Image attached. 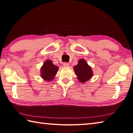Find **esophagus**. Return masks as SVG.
<instances>
[{
    "label": "esophagus",
    "instance_id": "1",
    "mask_svg": "<svg viewBox=\"0 0 133 133\" xmlns=\"http://www.w3.org/2000/svg\"><path fill=\"white\" fill-rule=\"evenodd\" d=\"M63 66L64 67H68V66H69V64L68 63H63Z\"/></svg>",
    "mask_w": 133,
    "mask_h": 133
}]
</instances>
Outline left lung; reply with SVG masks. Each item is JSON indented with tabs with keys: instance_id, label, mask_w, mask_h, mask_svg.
<instances>
[{
	"instance_id": "left-lung-1",
	"label": "left lung",
	"mask_w": 133,
	"mask_h": 133,
	"mask_svg": "<svg viewBox=\"0 0 133 133\" xmlns=\"http://www.w3.org/2000/svg\"><path fill=\"white\" fill-rule=\"evenodd\" d=\"M76 75L79 82L85 83L92 77L93 73L91 67L89 66L84 59L78 60V64L74 68Z\"/></svg>"
}]
</instances>
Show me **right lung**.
Segmentation results:
<instances>
[{
	"label": "right lung",
	"mask_w": 133,
	"mask_h": 133,
	"mask_svg": "<svg viewBox=\"0 0 133 133\" xmlns=\"http://www.w3.org/2000/svg\"><path fill=\"white\" fill-rule=\"evenodd\" d=\"M58 70V67L57 66L54 65L50 59H47L41 68V77L47 82H51L54 79Z\"/></svg>",
	"instance_id": "obj_1"
}]
</instances>
